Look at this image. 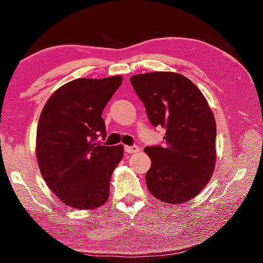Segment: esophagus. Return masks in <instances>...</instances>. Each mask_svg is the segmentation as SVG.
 I'll use <instances>...</instances> for the list:
<instances>
[{
  "label": "esophagus",
  "mask_w": 263,
  "mask_h": 263,
  "mask_svg": "<svg viewBox=\"0 0 263 263\" xmlns=\"http://www.w3.org/2000/svg\"><path fill=\"white\" fill-rule=\"evenodd\" d=\"M124 149H125L126 153L132 154V153L138 152V151H139V147H138L137 145H132V146H125V147H124Z\"/></svg>",
  "instance_id": "esophagus-1"
}]
</instances>
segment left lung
Wrapping results in <instances>:
<instances>
[{
  "label": "left lung",
  "mask_w": 263,
  "mask_h": 263,
  "mask_svg": "<svg viewBox=\"0 0 263 263\" xmlns=\"http://www.w3.org/2000/svg\"><path fill=\"white\" fill-rule=\"evenodd\" d=\"M154 127L166 130L163 145L147 146L152 166L146 184L154 197L173 205L190 201L212 176L216 122L201 90L177 73L153 72L130 79Z\"/></svg>",
  "instance_id": "left-lung-1"
}]
</instances>
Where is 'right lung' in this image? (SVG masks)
I'll list each match as a JSON object with an SVG mask.
<instances>
[{"instance_id": "obj_1", "label": "right lung", "mask_w": 263, "mask_h": 263, "mask_svg": "<svg viewBox=\"0 0 263 263\" xmlns=\"http://www.w3.org/2000/svg\"><path fill=\"white\" fill-rule=\"evenodd\" d=\"M122 77L77 79L53 94L42 111L37 159L44 180L66 205L86 210L108 201L123 146H104L102 112Z\"/></svg>"}]
</instances>
